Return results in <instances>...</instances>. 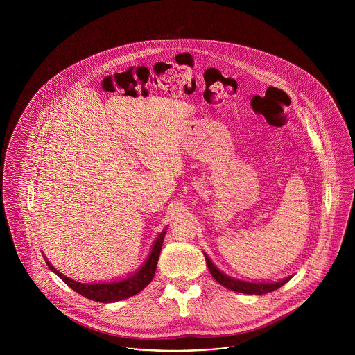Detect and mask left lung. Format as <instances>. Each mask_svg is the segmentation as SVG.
Segmentation results:
<instances>
[{
	"instance_id": "obj_1",
	"label": "left lung",
	"mask_w": 355,
	"mask_h": 355,
	"mask_svg": "<svg viewBox=\"0 0 355 355\" xmlns=\"http://www.w3.org/2000/svg\"><path fill=\"white\" fill-rule=\"evenodd\" d=\"M205 260H207V264H208V268H209V272L212 274V277L220 284L223 285L225 288L230 289V291H234V292H241V293H248V295H263V293H268V292H272L278 288H281L282 285H285L289 278H285L279 282H272V284H254V282H245V281H240V279H234V278H230L227 277L226 274L220 272L215 266L214 263L209 260V257L205 254Z\"/></svg>"
}]
</instances>
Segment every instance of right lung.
Instances as JSON below:
<instances>
[{"mask_svg": "<svg viewBox=\"0 0 355 355\" xmlns=\"http://www.w3.org/2000/svg\"><path fill=\"white\" fill-rule=\"evenodd\" d=\"M166 233L167 232L163 230L159 234V237L156 239L155 245H153V248H151V252H150L147 261L144 263V266L135 275H132L130 278L122 279L119 282L81 284V282L73 281V279L67 278L66 275L60 274L58 270H55L52 266H50L49 261H46V263L50 270L56 272L71 289H74L77 293L83 295L84 297H88L95 302H103V303L118 302V300H122V299H126V297H130V296L139 293L141 289H144L150 284L151 279H153Z\"/></svg>", "mask_w": 355, "mask_h": 355, "instance_id": "right-lung-1", "label": "right lung"}]
</instances>
